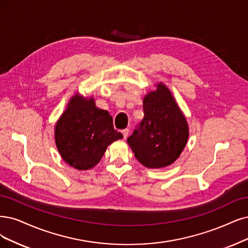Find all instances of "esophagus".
Segmentation results:
<instances>
[{
	"instance_id": "1",
	"label": "esophagus",
	"mask_w": 248,
	"mask_h": 248,
	"mask_svg": "<svg viewBox=\"0 0 248 248\" xmlns=\"http://www.w3.org/2000/svg\"><path fill=\"white\" fill-rule=\"evenodd\" d=\"M122 133H123V135H124V139H126V138H127V136H129L130 130H129V129H124V130H123V131H122Z\"/></svg>"
}]
</instances>
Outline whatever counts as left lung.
<instances>
[{
	"mask_svg": "<svg viewBox=\"0 0 248 248\" xmlns=\"http://www.w3.org/2000/svg\"><path fill=\"white\" fill-rule=\"evenodd\" d=\"M144 118L127 138L136 158L148 169H162L175 162L189 138L187 118L170 90L159 81L143 99Z\"/></svg>",
	"mask_w": 248,
	"mask_h": 248,
	"instance_id": "1",
	"label": "left lung"
}]
</instances>
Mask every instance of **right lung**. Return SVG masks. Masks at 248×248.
Returning a JSON list of instances; mask_svg holds the SVG:
<instances>
[{"label": "right lung", "instance_id": "obj_1", "mask_svg": "<svg viewBox=\"0 0 248 248\" xmlns=\"http://www.w3.org/2000/svg\"><path fill=\"white\" fill-rule=\"evenodd\" d=\"M55 143L71 168L88 170L97 166L108 146L123 135L114 130L112 116L96 107L93 96L73 95L55 124Z\"/></svg>", "mask_w": 248, "mask_h": 248}]
</instances>
